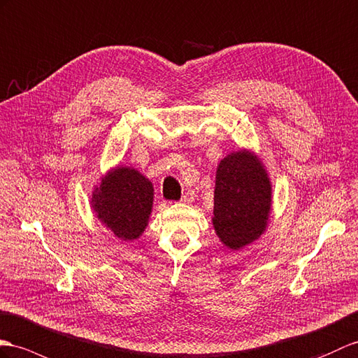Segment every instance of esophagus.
I'll return each instance as SVG.
<instances>
[{"label": "esophagus", "mask_w": 358, "mask_h": 358, "mask_svg": "<svg viewBox=\"0 0 358 358\" xmlns=\"http://www.w3.org/2000/svg\"><path fill=\"white\" fill-rule=\"evenodd\" d=\"M194 200V196H193V193H187L184 197L180 199V202L182 203H191Z\"/></svg>", "instance_id": "obj_1"}]
</instances>
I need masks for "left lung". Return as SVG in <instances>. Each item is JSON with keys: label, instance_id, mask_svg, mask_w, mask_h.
<instances>
[{"label": "left lung", "instance_id": "left-lung-1", "mask_svg": "<svg viewBox=\"0 0 358 358\" xmlns=\"http://www.w3.org/2000/svg\"><path fill=\"white\" fill-rule=\"evenodd\" d=\"M272 213V182L249 149L226 155L217 165L213 226L222 245L240 250L257 241Z\"/></svg>", "mask_w": 358, "mask_h": 358}]
</instances>
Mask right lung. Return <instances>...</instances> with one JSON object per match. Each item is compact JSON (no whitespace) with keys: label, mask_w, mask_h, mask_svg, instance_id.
I'll return each mask as SVG.
<instances>
[{"label":"right lung","mask_w":358,"mask_h":358,"mask_svg":"<svg viewBox=\"0 0 358 358\" xmlns=\"http://www.w3.org/2000/svg\"><path fill=\"white\" fill-rule=\"evenodd\" d=\"M153 185L134 167L117 165L100 178L91 194V208L100 223L121 241L144 234L153 209Z\"/></svg>","instance_id":"right-lung-1"}]
</instances>
